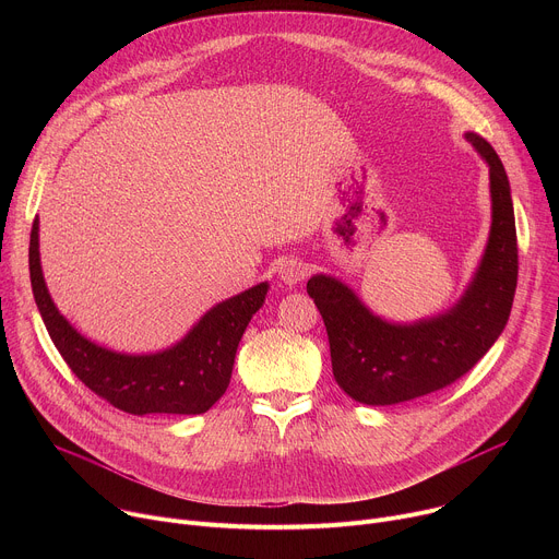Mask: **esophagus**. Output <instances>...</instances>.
<instances>
[{"label": "esophagus", "mask_w": 559, "mask_h": 559, "mask_svg": "<svg viewBox=\"0 0 559 559\" xmlns=\"http://www.w3.org/2000/svg\"><path fill=\"white\" fill-rule=\"evenodd\" d=\"M278 276H281V281H283L285 285L292 287V285L300 283V281L307 276V265H305L302 261H298V259H287V261L281 263Z\"/></svg>", "instance_id": "esophagus-1"}]
</instances>
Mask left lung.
I'll return each mask as SVG.
<instances>
[{"instance_id":"8db88e82","label":"left lung","mask_w":559,"mask_h":559,"mask_svg":"<svg viewBox=\"0 0 559 559\" xmlns=\"http://www.w3.org/2000/svg\"><path fill=\"white\" fill-rule=\"evenodd\" d=\"M489 166L491 234L464 296L444 313L397 325L371 313L341 281L316 274L307 294L321 311L338 386L362 405H397L462 378L502 334L518 285L511 186L489 141L466 132Z\"/></svg>"}]
</instances>
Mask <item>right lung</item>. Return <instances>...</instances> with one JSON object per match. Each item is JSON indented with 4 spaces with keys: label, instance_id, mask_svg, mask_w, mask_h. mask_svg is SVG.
<instances>
[{
    "label": "right lung",
    "instance_id": "1",
    "mask_svg": "<svg viewBox=\"0 0 559 559\" xmlns=\"http://www.w3.org/2000/svg\"><path fill=\"white\" fill-rule=\"evenodd\" d=\"M28 265L37 309L66 365L112 407L134 416L205 414L225 393L236 347L267 294V283H259L214 305L175 347L130 356L84 338L55 307L39 263V218L31 229Z\"/></svg>",
    "mask_w": 559,
    "mask_h": 559
}]
</instances>
